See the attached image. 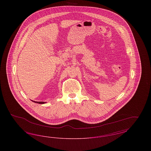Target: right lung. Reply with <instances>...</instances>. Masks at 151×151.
<instances>
[{
	"mask_svg": "<svg viewBox=\"0 0 151 151\" xmlns=\"http://www.w3.org/2000/svg\"><path fill=\"white\" fill-rule=\"evenodd\" d=\"M37 103H38V104H45V103H46V102H37Z\"/></svg>",
	"mask_w": 151,
	"mask_h": 151,
	"instance_id": "1",
	"label": "right lung"
}]
</instances>
